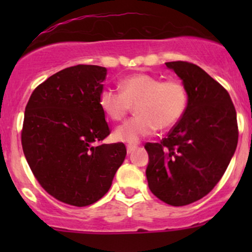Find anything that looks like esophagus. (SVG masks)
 <instances>
[{
  "label": "esophagus",
  "instance_id": "obj_1",
  "mask_svg": "<svg viewBox=\"0 0 252 252\" xmlns=\"http://www.w3.org/2000/svg\"><path fill=\"white\" fill-rule=\"evenodd\" d=\"M136 148H137V146H135V144H128V146H126V152L130 154V153L134 152Z\"/></svg>",
  "mask_w": 252,
  "mask_h": 252
}]
</instances>
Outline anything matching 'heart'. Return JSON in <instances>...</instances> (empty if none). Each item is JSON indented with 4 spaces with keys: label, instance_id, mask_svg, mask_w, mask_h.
I'll use <instances>...</instances> for the list:
<instances>
[{
    "label": "heart",
    "instance_id": "1",
    "mask_svg": "<svg viewBox=\"0 0 252 252\" xmlns=\"http://www.w3.org/2000/svg\"><path fill=\"white\" fill-rule=\"evenodd\" d=\"M121 92L104 89L99 105L110 120H124L132 111L138 115L115 130L114 137L121 142L136 143L156 129H169L184 117L189 105V94L180 80L137 73L120 83Z\"/></svg>",
    "mask_w": 252,
    "mask_h": 252
}]
</instances>
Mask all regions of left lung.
<instances>
[{
    "instance_id": "8db88e82",
    "label": "left lung",
    "mask_w": 252,
    "mask_h": 252,
    "mask_svg": "<svg viewBox=\"0 0 252 252\" xmlns=\"http://www.w3.org/2000/svg\"><path fill=\"white\" fill-rule=\"evenodd\" d=\"M189 94L184 117L160 143H146L149 189L172 206L192 204L215 189L238 142L236 109L230 94L199 66L170 62Z\"/></svg>"
}]
</instances>
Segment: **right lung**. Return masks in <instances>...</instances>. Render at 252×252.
I'll use <instances>...</instances> for the list:
<instances>
[{"instance_id": "1", "label": "right lung", "mask_w": 252, "mask_h": 252, "mask_svg": "<svg viewBox=\"0 0 252 252\" xmlns=\"http://www.w3.org/2000/svg\"><path fill=\"white\" fill-rule=\"evenodd\" d=\"M106 68L77 65L40 84L26 105L22 149L41 187L57 200L88 206L99 200L126 155L110 134L99 94Z\"/></svg>"}]
</instances>
